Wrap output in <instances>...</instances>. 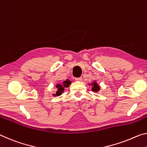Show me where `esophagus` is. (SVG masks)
I'll list each match as a JSON object with an SVG mask.
<instances>
[{
    "label": "esophagus",
    "instance_id": "1",
    "mask_svg": "<svg viewBox=\"0 0 147 147\" xmlns=\"http://www.w3.org/2000/svg\"><path fill=\"white\" fill-rule=\"evenodd\" d=\"M76 81L81 82V81H82V78H76Z\"/></svg>",
    "mask_w": 147,
    "mask_h": 147
}]
</instances>
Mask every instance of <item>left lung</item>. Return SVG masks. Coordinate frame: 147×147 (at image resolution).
<instances>
[{
	"label": "left lung",
	"instance_id": "1",
	"mask_svg": "<svg viewBox=\"0 0 147 147\" xmlns=\"http://www.w3.org/2000/svg\"><path fill=\"white\" fill-rule=\"evenodd\" d=\"M88 85L89 86H92V91H93V92H98V91L100 90V86L99 85V84H98V83L96 82V80L94 81L92 83H88Z\"/></svg>",
	"mask_w": 147,
	"mask_h": 147
}]
</instances>
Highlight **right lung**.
Returning a JSON list of instances; mask_svg holds the SVG:
<instances>
[{
	"label": "right lung",
	"instance_id": "add662e5",
	"mask_svg": "<svg viewBox=\"0 0 147 147\" xmlns=\"http://www.w3.org/2000/svg\"><path fill=\"white\" fill-rule=\"evenodd\" d=\"M71 81L70 80H69L68 79H67L66 81H64L63 82L61 83V84L57 83L56 85V88H57V90L56 92H55V94H53V96H61L62 93L64 92V88H68V86L71 85Z\"/></svg>",
	"mask_w": 147,
	"mask_h": 147
}]
</instances>
